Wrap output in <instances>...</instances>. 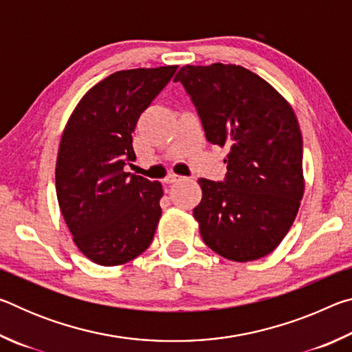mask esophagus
Instances as JSON below:
<instances>
[{
  "label": "esophagus",
  "instance_id": "obj_1",
  "mask_svg": "<svg viewBox=\"0 0 352 352\" xmlns=\"http://www.w3.org/2000/svg\"><path fill=\"white\" fill-rule=\"evenodd\" d=\"M182 180V177L180 175H175V174H169L168 177L164 178V183H168V184H172V183H177V182H180Z\"/></svg>",
  "mask_w": 352,
  "mask_h": 352
}]
</instances>
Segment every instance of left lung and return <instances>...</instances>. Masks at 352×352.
<instances>
[{"instance_id": "obj_1", "label": "left lung", "mask_w": 352, "mask_h": 352, "mask_svg": "<svg viewBox=\"0 0 352 352\" xmlns=\"http://www.w3.org/2000/svg\"><path fill=\"white\" fill-rule=\"evenodd\" d=\"M206 140L226 146L223 182L200 178L194 208L204 242L236 262L264 258L287 234L305 194L302 138L290 104L239 65H186L175 76Z\"/></svg>"}]
</instances>
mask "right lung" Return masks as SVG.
Masks as SVG:
<instances>
[{
    "label": "right lung",
    "instance_id": "obj_1",
    "mask_svg": "<svg viewBox=\"0 0 352 352\" xmlns=\"http://www.w3.org/2000/svg\"><path fill=\"white\" fill-rule=\"evenodd\" d=\"M177 65L113 73L85 93L58 146L56 190L77 248L99 265L135 259L162 217L160 182L126 172L135 162L136 122Z\"/></svg>",
    "mask_w": 352,
    "mask_h": 352
}]
</instances>
